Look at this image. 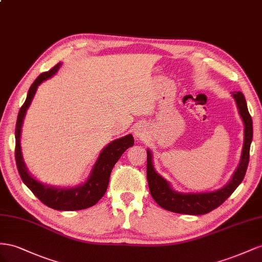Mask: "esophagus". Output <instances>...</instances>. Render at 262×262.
Listing matches in <instances>:
<instances>
[{
  "label": "esophagus",
  "mask_w": 262,
  "mask_h": 262,
  "mask_svg": "<svg viewBox=\"0 0 262 262\" xmlns=\"http://www.w3.org/2000/svg\"><path fill=\"white\" fill-rule=\"evenodd\" d=\"M147 125L145 123H138L134 129V135L137 139H144L147 136Z\"/></svg>",
  "instance_id": "esophagus-1"
}]
</instances>
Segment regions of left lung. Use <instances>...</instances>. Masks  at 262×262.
Listing matches in <instances>:
<instances>
[{"mask_svg": "<svg viewBox=\"0 0 262 262\" xmlns=\"http://www.w3.org/2000/svg\"><path fill=\"white\" fill-rule=\"evenodd\" d=\"M231 96L236 102L238 113L244 123V145L241 160L235 172L223 188L212 192L201 193H183L176 191L169 181L157 172L152 161V152L149 148L147 149V180L149 190L157 204L164 210L189 215L207 214L222 205L244 180L249 162V150L252 140V119L244 94L239 91L231 92Z\"/></svg>", "mask_w": 262, "mask_h": 262, "instance_id": "8db88e82", "label": "left lung"}]
</instances>
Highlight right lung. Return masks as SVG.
I'll list each match as a JSON object with an SVG mask.
<instances>
[{"label": "right lung", "mask_w": 262, "mask_h": 262, "mask_svg": "<svg viewBox=\"0 0 262 262\" xmlns=\"http://www.w3.org/2000/svg\"><path fill=\"white\" fill-rule=\"evenodd\" d=\"M61 64V62H59L48 72L41 73L28 90L26 101L18 112L16 128H15V140H16V145H15V159H16V166L21 180L45 205L58 211H79L93 206L105 194L110 181L111 171L126 149L134 145V137L132 134H128V135L124 137L111 141L107 146L104 147L98 159H96L94 166L92 167L88 179L83 183L79 185H49L47 183L38 181L31 174L24 162L23 154H21V126H23L26 112L29 105H31L37 89H38L43 81L54 77Z\"/></svg>", "instance_id": "right-lung-1"}]
</instances>
